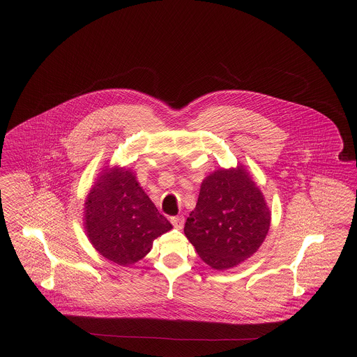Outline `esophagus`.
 Masks as SVG:
<instances>
[{
  "label": "esophagus",
  "instance_id": "esophagus-1",
  "mask_svg": "<svg viewBox=\"0 0 357 357\" xmlns=\"http://www.w3.org/2000/svg\"><path fill=\"white\" fill-rule=\"evenodd\" d=\"M171 223L174 225V227L176 229H182L185 225V218L182 215H176V217H171Z\"/></svg>",
  "mask_w": 357,
  "mask_h": 357
}]
</instances>
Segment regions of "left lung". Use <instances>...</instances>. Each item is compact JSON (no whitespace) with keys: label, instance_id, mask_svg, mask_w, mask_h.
Returning a JSON list of instances; mask_svg holds the SVG:
<instances>
[{"label":"left lung","instance_id":"1","mask_svg":"<svg viewBox=\"0 0 357 357\" xmlns=\"http://www.w3.org/2000/svg\"><path fill=\"white\" fill-rule=\"evenodd\" d=\"M271 227V210L243 166L206 176L185 234L217 271L237 266L259 249Z\"/></svg>","mask_w":357,"mask_h":357}]
</instances>
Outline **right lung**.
I'll use <instances>...</instances> for the list:
<instances>
[{"label":"right lung","instance_id":"obj_1","mask_svg":"<svg viewBox=\"0 0 357 357\" xmlns=\"http://www.w3.org/2000/svg\"><path fill=\"white\" fill-rule=\"evenodd\" d=\"M84 226L93 248L107 259L128 266L150 253L155 238L172 229L126 167L102 170L86 195Z\"/></svg>","mask_w":357,"mask_h":357}]
</instances>
